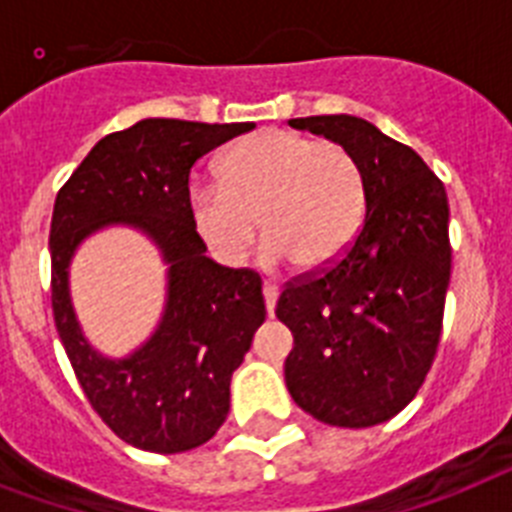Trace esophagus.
<instances>
[{"label":"esophagus","mask_w":512,"mask_h":512,"mask_svg":"<svg viewBox=\"0 0 512 512\" xmlns=\"http://www.w3.org/2000/svg\"><path fill=\"white\" fill-rule=\"evenodd\" d=\"M262 296H265V309H268V314L273 317L275 301H278V286H273V283H265V286H262Z\"/></svg>","instance_id":"1"}]
</instances>
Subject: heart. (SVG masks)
I'll return each mask as SVG.
<instances>
[{"label": "heart", "mask_w": 512, "mask_h": 512, "mask_svg": "<svg viewBox=\"0 0 512 512\" xmlns=\"http://www.w3.org/2000/svg\"><path fill=\"white\" fill-rule=\"evenodd\" d=\"M193 229L221 262H239L260 221L262 260L319 273L345 255L366 213L353 151L293 131L252 133L219 159V185H190Z\"/></svg>", "instance_id": "1"}]
</instances>
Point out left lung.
<instances>
[{"label": "left lung", "mask_w": 512, "mask_h": 512, "mask_svg": "<svg viewBox=\"0 0 512 512\" xmlns=\"http://www.w3.org/2000/svg\"><path fill=\"white\" fill-rule=\"evenodd\" d=\"M353 151L366 219L330 268L283 288L275 317L293 335L286 386L314 420L371 428L415 399L441 340L451 278L448 198L410 146L355 115L291 118Z\"/></svg>", "instance_id": "left-lung-1"}]
</instances>
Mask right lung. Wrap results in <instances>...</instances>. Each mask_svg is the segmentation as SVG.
<instances>
[{
  "label": "right lung",
  "mask_w": 512,
  "mask_h": 512,
  "mask_svg": "<svg viewBox=\"0 0 512 512\" xmlns=\"http://www.w3.org/2000/svg\"><path fill=\"white\" fill-rule=\"evenodd\" d=\"M252 128L144 118L97 141L56 195L48 237L56 330L97 415L141 451L182 453L211 441L229 415L231 373L265 322L260 275L206 257L188 208L190 167ZM110 225L144 233L168 265L163 317L123 359L91 348L68 293L76 250Z\"/></svg>",
  "instance_id": "add662e5"
}]
</instances>
